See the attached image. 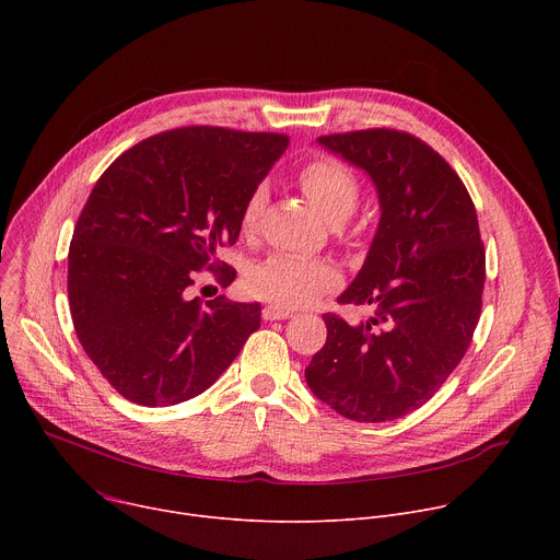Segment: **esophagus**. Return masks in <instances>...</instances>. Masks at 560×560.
Wrapping results in <instances>:
<instances>
[{"label":"esophagus","instance_id":"esophagus-1","mask_svg":"<svg viewBox=\"0 0 560 560\" xmlns=\"http://www.w3.org/2000/svg\"><path fill=\"white\" fill-rule=\"evenodd\" d=\"M261 314H264L266 322H283V318H290V316H292L290 310L279 307V305H266Z\"/></svg>","mask_w":560,"mask_h":560}]
</instances>
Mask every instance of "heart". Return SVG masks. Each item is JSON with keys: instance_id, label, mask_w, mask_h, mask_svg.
Masks as SVG:
<instances>
[{"instance_id": "1", "label": "heart", "mask_w": 560, "mask_h": 560, "mask_svg": "<svg viewBox=\"0 0 560 560\" xmlns=\"http://www.w3.org/2000/svg\"><path fill=\"white\" fill-rule=\"evenodd\" d=\"M299 188L307 201L330 223L346 221L361 195L357 175L332 156L312 159L299 173ZM266 203L264 188H255L238 217L242 232L250 234L261 217ZM339 283V272L326 261H312L294 255H275L266 261L253 266L246 275V290L268 303L296 307L310 303L322 292Z\"/></svg>"}]
</instances>
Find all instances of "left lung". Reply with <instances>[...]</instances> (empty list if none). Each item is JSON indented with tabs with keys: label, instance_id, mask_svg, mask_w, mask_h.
<instances>
[{
	"label": "left lung",
	"instance_id": "obj_1",
	"mask_svg": "<svg viewBox=\"0 0 560 560\" xmlns=\"http://www.w3.org/2000/svg\"><path fill=\"white\" fill-rule=\"evenodd\" d=\"M316 141L372 179L381 219L359 275L337 299L374 314L354 326L324 314L328 339L305 381L346 419L394 421L430 401L471 341L486 283L476 210L445 159L408 132L374 128Z\"/></svg>",
	"mask_w": 560,
	"mask_h": 560
}]
</instances>
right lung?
I'll return each instance as SVG.
<instances>
[{"label":"right lung","instance_id":"add662e5","mask_svg":"<svg viewBox=\"0 0 560 560\" xmlns=\"http://www.w3.org/2000/svg\"><path fill=\"white\" fill-rule=\"evenodd\" d=\"M285 135L177 128L126 150L95 184L68 253L74 332L128 401L166 408L208 389L261 326L259 303L190 299L234 244ZM234 268H221L232 283Z\"/></svg>","mask_w":560,"mask_h":560}]
</instances>
